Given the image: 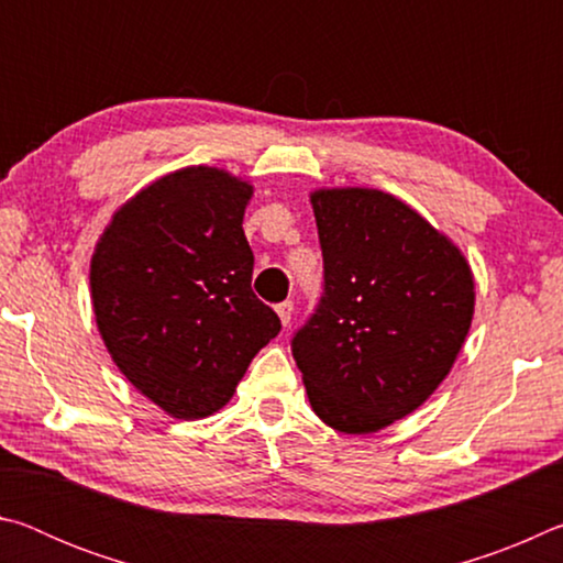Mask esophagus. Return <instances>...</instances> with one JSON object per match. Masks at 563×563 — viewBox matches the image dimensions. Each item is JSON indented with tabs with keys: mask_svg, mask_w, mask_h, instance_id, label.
Here are the masks:
<instances>
[{
	"mask_svg": "<svg viewBox=\"0 0 563 563\" xmlns=\"http://www.w3.org/2000/svg\"><path fill=\"white\" fill-rule=\"evenodd\" d=\"M275 310H278V316H280V322H283V325L288 328V325H290V320H292V310H295L292 300H285V302H280L278 308H275Z\"/></svg>",
	"mask_w": 563,
	"mask_h": 563,
	"instance_id": "34e87169",
	"label": "esophagus"
}]
</instances>
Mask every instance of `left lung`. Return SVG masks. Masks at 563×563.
Returning a JSON list of instances; mask_svg holds the SVG:
<instances>
[{
	"instance_id": "obj_1",
	"label": "left lung",
	"mask_w": 563,
	"mask_h": 563,
	"mask_svg": "<svg viewBox=\"0 0 563 563\" xmlns=\"http://www.w3.org/2000/svg\"><path fill=\"white\" fill-rule=\"evenodd\" d=\"M310 201L322 295L290 340L295 365L322 422L377 432L415 412L452 369L472 325V271L383 190H316Z\"/></svg>"
}]
</instances>
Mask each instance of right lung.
<instances>
[{
	"mask_svg": "<svg viewBox=\"0 0 563 563\" xmlns=\"http://www.w3.org/2000/svg\"><path fill=\"white\" fill-rule=\"evenodd\" d=\"M251 194L225 170H176L119 208L91 258L107 350L133 387L178 419L221 409L280 332L251 288Z\"/></svg>",
	"mask_w": 563,
	"mask_h": 563,
	"instance_id": "right-lung-1",
	"label": "right lung"
}]
</instances>
